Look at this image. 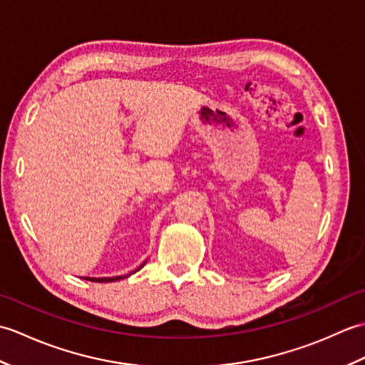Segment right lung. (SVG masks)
Returning a JSON list of instances; mask_svg holds the SVG:
<instances>
[{
	"mask_svg": "<svg viewBox=\"0 0 365 365\" xmlns=\"http://www.w3.org/2000/svg\"><path fill=\"white\" fill-rule=\"evenodd\" d=\"M145 265V262L143 263L141 267H139L138 269H141ZM138 269H135V271H138ZM133 271V273H135ZM131 274V273H130ZM130 274H127V276H130ZM127 276H115V277H86L88 281H92V282H114V281H120V279H123V277H127Z\"/></svg>",
	"mask_w": 365,
	"mask_h": 365,
	"instance_id": "obj_1",
	"label": "right lung"
}]
</instances>
